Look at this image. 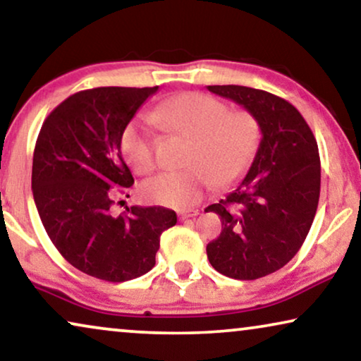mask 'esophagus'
Wrapping results in <instances>:
<instances>
[{
    "mask_svg": "<svg viewBox=\"0 0 361 361\" xmlns=\"http://www.w3.org/2000/svg\"><path fill=\"white\" fill-rule=\"evenodd\" d=\"M199 215V210L195 209H189V210H180L179 212V220H187V219H194V216Z\"/></svg>",
    "mask_w": 361,
    "mask_h": 361,
    "instance_id": "1",
    "label": "esophagus"
}]
</instances>
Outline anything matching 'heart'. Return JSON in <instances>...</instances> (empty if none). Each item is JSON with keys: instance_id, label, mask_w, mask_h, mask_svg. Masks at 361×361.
<instances>
[{"instance_id": "b5f03b06", "label": "heart", "mask_w": 361, "mask_h": 361, "mask_svg": "<svg viewBox=\"0 0 361 361\" xmlns=\"http://www.w3.org/2000/svg\"><path fill=\"white\" fill-rule=\"evenodd\" d=\"M151 121L172 135L190 140L184 156L187 169L162 172L142 182L141 195L151 204L187 209L214 184L228 185L253 161L261 141V125L253 113L230 111L219 98L205 93H182L151 111ZM157 140L149 123H128L120 137L123 156L137 174L156 167Z\"/></svg>"}]
</instances>
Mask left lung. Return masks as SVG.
<instances>
[{
	"mask_svg": "<svg viewBox=\"0 0 361 361\" xmlns=\"http://www.w3.org/2000/svg\"><path fill=\"white\" fill-rule=\"evenodd\" d=\"M207 88L253 113L263 136L246 176L205 209L221 219V233L207 245V256L228 278L258 279L288 264L309 233L320 195L317 141L284 98L241 85Z\"/></svg>",
	"mask_w": 361,
	"mask_h": 361,
	"instance_id": "left-lung-1",
	"label": "left lung"
}]
</instances>
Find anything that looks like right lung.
Returning <instances> with one entry per match:
<instances>
[{
  "label": "right lung",
  "instance_id": "obj_1",
  "mask_svg": "<svg viewBox=\"0 0 361 361\" xmlns=\"http://www.w3.org/2000/svg\"><path fill=\"white\" fill-rule=\"evenodd\" d=\"M159 87H98L54 108L32 157V195L49 238L73 268L108 283L146 274L156 264L174 210L131 207L113 215L118 194L135 184L120 137Z\"/></svg>",
  "mask_w": 361,
  "mask_h": 361
}]
</instances>
